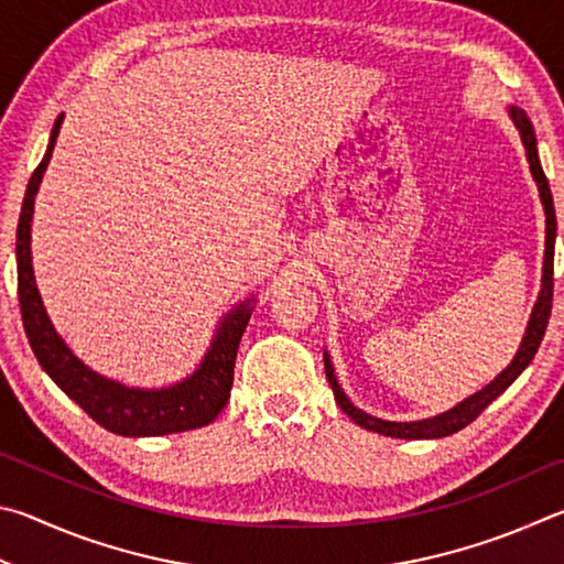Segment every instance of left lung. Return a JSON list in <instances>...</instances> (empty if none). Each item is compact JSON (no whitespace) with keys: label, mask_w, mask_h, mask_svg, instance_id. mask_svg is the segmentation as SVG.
Returning <instances> with one entry per match:
<instances>
[{"label":"left lung","mask_w":564,"mask_h":564,"mask_svg":"<svg viewBox=\"0 0 564 564\" xmlns=\"http://www.w3.org/2000/svg\"><path fill=\"white\" fill-rule=\"evenodd\" d=\"M510 118L520 131L522 145H525V153H528L530 173H532V177H535L538 191H540V200H542V207H545V262H542V288H540V294H538L535 310H532V314H530L525 337H522V341H520V349L516 354V359H512L510 367L502 369L498 377L488 383L486 389H480V391L473 393V397L463 399L451 411L438 413V416H433V419L399 423V421H383V419H377V416H369V413H364L361 409L354 406V403L347 399V393L341 391L337 377H334V367L329 361V354L324 351V369H327V379H329V387L334 391V399H337L339 409L347 413V416L354 423H359L361 429L381 433V436L406 438V441L451 436V433H458L460 429H466L468 423L476 421L480 413L488 409V403L496 401L500 393L506 391L510 383L528 369V364L538 354V347H540L542 337H545L547 319H550V312H552V262H555L557 220H555V205H552L550 183H547V177H545V173H542V165H540L538 141H535V131H532L530 118L525 116L522 108H516V106H510Z\"/></svg>","instance_id":"obj_1"}]
</instances>
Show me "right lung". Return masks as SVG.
<instances>
[{"label":"right lung","mask_w":564,"mask_h":564,"mask_svg":"<svg viewBox=\"0 0 564 564\" xmlns=\"http://www.w3.org/2000/svg\"><path fill=\"white\" fill-rule=\"evenodd\" d=\"M62 121L64 113L56 118L42 163L29 177L17 225V290L29 347H32L36 361L42 364V369L52 377L56 387L68 399L76 401L98 426L118 433V436H165V433L207 426L230 399L235 357L242 332L254 310L250 304L252 300L237 304L217 324L210 349L203 357L200 367L187 379L165 389H133L91 371L82 359L74 357V351L66 347V341L58 337L52 319H48L34 282L32 247H29V242H32L34 197L39 185H42Z\"/></svg>","instance_id":"obj_1"}]
</instances>
